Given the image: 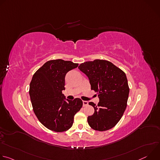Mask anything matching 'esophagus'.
<instances>
[{
  "label": "esophagus",
  "instance_id": "34e87169",
  "mask_svg": "<svg viewBox=\"0 0 160 160\" xmlns=\"http://www.w3.org/2000/svg\"><path fill=\"white\" fill-rule=\"evenodd\" d=\"M88 105V102L86 101H83V106H86Z\"/></svg>",
  "mask_w": 160,
  "mask_h": 160
}]
</instances>
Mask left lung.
<instances>
[{
  "label": "left lung",
  "instance_id": "8db88e82",
  "mask_svg": "<svg viewBox=\"0 0 160 160\" xmlns=\"http://www.w3.org/2000/svg\"><path fill=\"white\" fill-rule=\"evenodd\" d=\"M78 69L88 78L91 89L98 92V106L89 105L94 113L87 122L94 130L105 131L115 127L122 117L127 107L129 87L125 73L112 62L102 59L82 63Z\"/></svg>",
  "mask_w": 160,
  "mask_h": 160
}]
</instances>
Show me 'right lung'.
<instances>
[{"label": "right lung", "mask_w": 160, "mask_h": 160, "mask_svg": "<svg viewBox=\"0 0 160 160\" xmlns=\"http://www.w3.org/2000/svg\"><path fill=\"white\" fill-rule=\"evenodd\" d=\"M78 64L62 59L45 62L35 73L30 84L29 94L33 111L40 122L48 129L62 132L70 129L74 116L82 107V101L66 99V73Z\"/></svg>", "instance_id": "1"}]
</instances>
